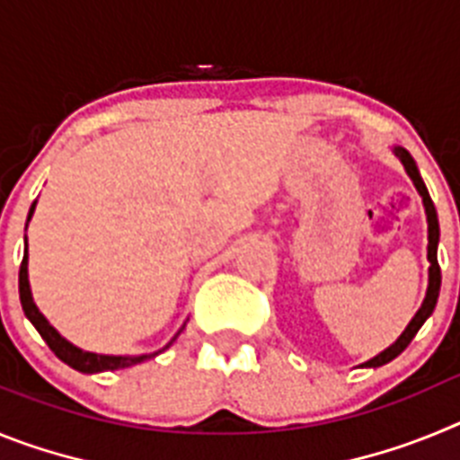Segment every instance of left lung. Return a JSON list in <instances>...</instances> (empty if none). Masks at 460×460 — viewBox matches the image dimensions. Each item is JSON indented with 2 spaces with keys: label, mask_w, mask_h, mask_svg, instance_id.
Masks as SVG:
<instances>
[{
  "label": "left lung",
  "mask_w": 460,
  "mask_h": 460,
  "mask_svg": "<svg viewBox=\"0 0 460 460\" xmlns=\"http://www.w3.org/2000/svg\"><path fill=\"white\" fill-rule=\"evenodd\" d=\"M394 152H396V156L401 158V164H403L405 172H408L410 180L414 181V186H417V190H420L421 200H424V207H426V221H429V262H430V267H429V290H426V299H424V304H421V308L417 311V315L410 320V324L405 327L403 334L398 336L396 343L389 345L387 350L380 352L377 357H373L371 361H367L364 367H382V364H387V361L396 359V357L401 355L405 348H408L410 341L414 339V334L420 332L421 324L426 323V318H429L430 313H433V308H436L438 295H440V283H442L440 265H438V242H440V226H438L436 205H433V200H430L429 190H426V184L421 181L420 170H417V165H414L412 156H410V154L405 152L403 147H396Z\"/></svg>",
  "instance_id": "left-lung-1"
}]
</instances>
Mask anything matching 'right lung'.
Wrapping results in <instances>:
<instances>
[{
	"label": "right lung",
	"instance_id": "add662e5",
	"mask_svg": "<svg viewBox=\"0 0 460 460\" xmlns=\"http://www.w3.org/2000/svg\"><path fill=\"white\" fill-rule=\"evenodd\" d=\"M34 207H36V202H34V205H31L30 217H27V221H30L31 214H34ZM18 286H20V304H22L24 315H27V318L31 320V324H34L36 332H39V334L43 336V341H46V343H48V348H50V350L55 352V355L64 361V364H68V367H71V368H75V371H80V373L115 371V368L133 367V364H140V361H145V359H147V357H154V355H142V357L93 355V352H83V350H80V348H75V345H71L66 339H62V336L57 334L55 327H50V323H48V320L43 318V315H40L39 308H36V304H34V299H31L30 280H27V249H24L22 262H20ZM177 336H180V334H177ZM177 336H174V339H177ZM172 341H170V343H172ZM168 345H165V348H168ZM165 348H164V350H165Z\"/></svg>",
	"mask_w": 460,
	"mask_h": 460
}]
</instances>
